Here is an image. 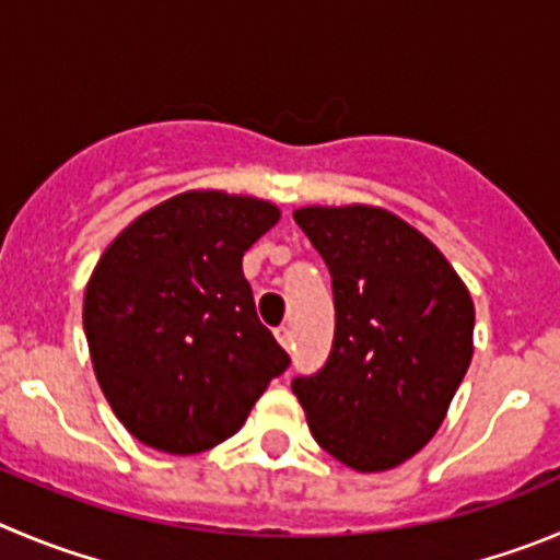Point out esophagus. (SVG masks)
I'll return each mask as SVG.
<instances>
[{"instance_id":"1","label":"esophagus","mask_w":560,"mask_h":560,"mask_svg":"<svg viewBox=\"0 0 560 560\" xmlns=\"http://www.w3.org/2000/svg\"><path fill=\"white\" fill-rule=\"evenodd\" d=\"M276 339H279L281 348H287V351H290V348H292V328L290 326H279V328H276Z\"/></svg>"}]
</instances>
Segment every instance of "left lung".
Instances as JSON below:
<instances>
[{
	"instance_id": "obj_1",
	"label": "left lung",
	"mask_w": 560,
	"mask_h": 560,
	"mask_svg": "<svg viewBox=\"0 0 560 560\" xmlns=\"http://www.w3.org/2000/svg\"><path fill=\"white\" fill-rule=\"evenodd\" d=\"M334 290V345L320 373L292 381L317 445L359 472L420 453L472 359L475 306L445 254L389 209L292 212Z\"/></svg>"
}]
</instances>
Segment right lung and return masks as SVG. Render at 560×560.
<instances>
[{"label":"right lung","mask_w":560,"mask_h":560,"mask_svg":"<svg viewBox=\"0 0 560 560\" xmlns=\"http://www.w3.org/2000/svg\"><path fill=\"white\" fill-rule=\"evenodd\" d=\"M279 218L265 198L187 190L107 245L82 326L104 398L138 442L174 456L221 445L287 370L243 276V254Z\"/></svg>","instance_id":"obj_1"}]
</instances>
